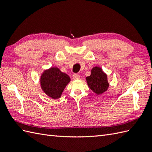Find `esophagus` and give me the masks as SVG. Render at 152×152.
<instances>
[{"instance_id":"34e87169","label":"esophagus","mask_w":152,"mask_h":152,"mask_svg":"<svg viewBox=\"0 0 152 152\" xmlns=\"http://www.w3.org/2000/svg\"><path fill=\"white\" fill-rule=\"evenodd\" d=\"M72 77L75 80H79L80 78V76L79 75H77V74H74L72 75Z\"/></svg>"}]
</instances>
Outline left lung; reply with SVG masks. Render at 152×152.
I'll list each match as a JSON object with an SVG mask.
<instances>
[{
    "label": "left lung",
    "instance_id": "8db88e82",
    "mask_svg": "<svg viewBox=\"0 0 152 152\" xmlns=\"http://www.w3.org/2000/svg\"><path fill=\"white\" fill-rule=\"evenodd\" d=\"M86 80L88 87L97 95L102 94L109 87L107 75L99 67L92 69L91 75L86 77Z\"/></svg>",
    "mask_w": 152,
    "mask_h": 152
}]
</instances>
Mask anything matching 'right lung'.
<instances>
[{"instance_id":"obj_1","label":"right lung","mask_w":152,"mask_h":152,"mask_svg":"<svg viewBox=\"0 0 152 152\" xmlns=\"http://www.w3.org/2000/svg\"><path fill=\"white\" fill-rule=\"evenodd\" d=\"M71 81L70 77L57 67L45 70L40 76L42 91L50 98L56 99L61 97L64 88Z\"/></svg>"}]
</instances>
